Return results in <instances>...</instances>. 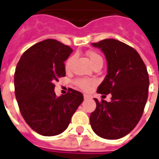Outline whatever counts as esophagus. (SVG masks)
Listing matches in <instances>:
<instances>
[{"mask_svg":"<svg viewBox=\"0 0 159 159\" xmlns=\"http://www.w3.org/2000/svg\"><path fill=\"white\" fill-rule=\"evenodd\" d=\"M83 97H84L85 100L92 99V96H91V95H89V94H84V95H83Z\"/></svg>","mask_w":159,"mask_h":159,"instance_id":"obj_1","label":"esophagus"}]
</instances>
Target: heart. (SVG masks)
Masks as SVG:
<instances>
[{
  "label": "heart",
  "mask_w": 159,
  "mask_h": 159,
  "mask_svg": "<svg viewBox=\"0 0 159 159\" xmlns=\"http://www.w3.org/2000/svg\"><path fill=\"white\" fill-rule=\"evenodd\" d=\"M87 55L93 67L96 66L97 64H99V63H102V64L103 63V59H102V56L98 53H97V52L89 51L87 53ZM73 60H74L73 56L70 57L67 60V62L65 63V68H66V70H69L71 68V66H72ZM75 84L77 85V87L81 88V89L84 90V91H88V90L92 88V86H94L96 84V80L87 79V78H80V79H77L75 81Z\"/></svg>",
  "instance_id": "b5f03b06"
}]
</instances>
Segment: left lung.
I'll list each match as a JSON object with an SVG mask.
<instances>
[{
  "mask_svg": "<svg viewBox=\"0 0 159 159\" xmlns=\"http://www.w3.org/2000/svg\"><path fill=\"white\" fill-rule=\"evenodd\" d=\"M92 46L101 48L107 61V75L97 92L111 94V102H99L90 116V123L97 135L118 139L137 125L143 113L148 95L149 79L144 62L130 46L114 39H106Z\"/></svg>",
  "mask_w": 159,
  "mask_h": 159,
  "instance_id": "8db88e82",
  "label": "left lung"
}]
</instances>
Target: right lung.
Wrapping results in <instances>:
<instances>
[{"instance_id": "add662e5", "label": "right lung", "mask_w": 159, "mask_h": 159, "mask_svg": "<svg viewBox=\"0 0 159 159\" xmlns=\"http://www.w3.org/2000/svg\"><path fill=\"white\" fill-rule=\"evenodd\" d=\"M72 49L52 39L31 46L22 54L15 72V94L24 120L43 136L57 135L69 125L83 102V95L70 89L57 97L54 82L65 77L64 61Z\"/></svg>"}]
</instances>
